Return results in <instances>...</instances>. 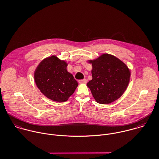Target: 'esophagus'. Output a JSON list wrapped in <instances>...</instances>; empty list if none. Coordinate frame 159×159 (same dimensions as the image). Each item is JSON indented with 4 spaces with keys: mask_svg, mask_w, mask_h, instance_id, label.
<instances>
[{
    "mask_svg": "<svg viewBox=\"0 0 159 159\" xmlns=\"http://www.w3.org/2000/svg\"><path fill=\"white\" fill-rule=\"evenodd\" d=\"M79 83H80V84H86L87 83V79H82V80H79Z\"/></svg>",
    "mask_w": 159,
    "mask_h": 159,
    "instance_id": "obj_1",
    "label": "esophagus"
}]
</instances>
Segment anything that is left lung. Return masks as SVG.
I'll return each instance as SVG.
<instances>
[{
  "mask_svg": "<svg viewBox=\"0 0 159 159\" xmlns=\"http://www.w3.org/2000/svg\"><path fill=\"white\" fill-rule=\"evenodd\" d=\"M89 62L92 65V79L87 85L96 102L109 104L120 98L130 80L131 72L128 66L109 54H103Z\"/></svg>",
  "mask_w": 159,
  "mask_h": 159,
  "instance_id": "1",
  "label": "left lung"
}]
</instances>
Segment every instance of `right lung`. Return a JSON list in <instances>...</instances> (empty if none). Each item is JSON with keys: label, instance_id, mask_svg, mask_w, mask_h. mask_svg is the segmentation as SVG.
<instances>
[{"label": "right lung", "instance_id": "obj_1", "mask_svg": "<svg viewBox=\"0 0 159 159\" xmlns=\"http://www.w3.org/2000/svg\"><path fill=\"white\" fill-rule=\"evenodd\" d=\"M67 64L56 56L43 59L37 66L34 79L40 92L49 99L64 102L74 93L78 82L67 70Z\"/></svg>", "mask_w": 159, "mask_h": 159}]
</instances>
